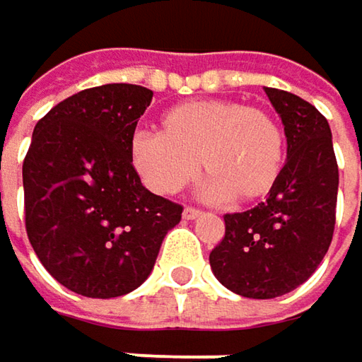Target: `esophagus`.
I'll return each instance as SVG.
<instances>
[{"instance_id":"esophagus-1","label":"esophagus","mask_w":362,"mask_h":362,"mask_svg":"<svg viewBox=\"0 0 362 362\" xmlns=\"http://www.w3.org/2000/svg\"><path fill=\"white\" fill-rule=\"evenodd\" d=\"M199 215H203V211H199V209H194V207H186V209L182 211V217H184V219H197Z\"/></svg>"}]
</instances>
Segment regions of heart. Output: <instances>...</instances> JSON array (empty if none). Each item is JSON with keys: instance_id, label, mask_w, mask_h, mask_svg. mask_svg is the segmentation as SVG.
I'll use <instances>...</instances> for the list:
<instances>
[{"instance_id": "obj_1", "label": "heart", "mask_w": 362, "mask_h": 362, "mask_svg": "<svg viewBox=\"0 0 362 362\" xmlns=\"http://www.w3.org/2000/svg\"><path fill=\"white\" fill-rule=\"evenodd\" d=\"M161 132L141 130L130 141L139 178L157 194H174L199 172L209 199L257 203L284 174L288 145L278 119L230 99L178 103L159 117Z\"/></svg>"}]
</instances>
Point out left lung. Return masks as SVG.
<instances>
[{"instance_id":"left-lung-1","label":"left lung","mask_w":362,"mask_h":362,"mask_svg":"<svg viewBox=\"0 0 362 362\" xmlns=\"http://www.w3.org/2000/svg\"><path fill=\"white\" fill-rule=\"evenodd\" d=\"M265 93L284 124V174L263 203L223 215L226 236L209 255L215 278L247 298L288 294L315 274L334 236L340 180L327 119L288 90Z\"/></svg>"}]
</instances>
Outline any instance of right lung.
Segmentation results:
<instances>
[{
	"instance_id": "add662e5",
	"label": "right lung",
	"mask_w": 362,
	"mask_h": 362,
	"mask_svg": "<svg viewBox=\"0 0 362 362\" xmlns=\"http://www.w3.org/2000/svg\"><path fill=\"white\" fill-rule=\"evenodd\" d=\"M153 90L114 83L81 90L37 122L22 165L26 234L68 290L115 298L151 276L182 207L147 190L130 141Z\"/></svg>"
}]
</instances>
